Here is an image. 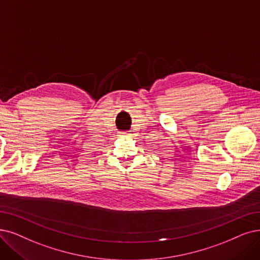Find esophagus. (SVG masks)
I'll return each instance as SVG.
<instances>
[{
	"label": "esophagus",
	"instance_id": "obj_1",
	"mask_svg": "<svg viewBox=\"0 0 260 260\" xmlns=\"http://www.w3.org/2000/svg\"><path fill=\"white\" fill-rule=\"evenodd\" d=\"M120 134H122V136H126V134H127V132H121Z\"/></svg>",
	"mask_w": 260,
	"mask_h": 260
}]
</instances>
